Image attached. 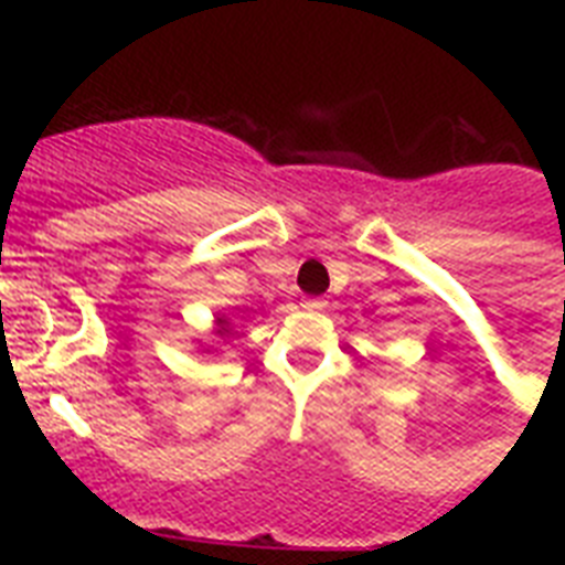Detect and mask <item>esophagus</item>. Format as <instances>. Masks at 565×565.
Masks as SVG:
<instances>
[{
  "mask_svg": "<svg viewBox=\"0 0 565 565\" xmlns=\"http://www.w3.org/2000/svg\"><path fill=\"white\" fill-rule=\"evenodd\" d=\"M301 308H305V310H322V308H326V299H319V296H308V299H301Z\"/></svg>",
  "mask_w": 565,
  "mask_h": 565,
  "instance_id": "1",
  "label": "esophagus"
}]
</instances>
